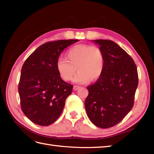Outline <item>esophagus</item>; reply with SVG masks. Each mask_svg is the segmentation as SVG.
Wrapping results in <instances>:
<instances>
[{"instance_id":"obj_1","label":"esophagus","mask_w":154,"mask_h":154,"mask_svg":"<svg viewBox=\"0 0 154 154\" xmlns=\"http://www.w3.org/2000/svg\"><path fill=\"white\" fill-rule=\"evenodd\" d=\"M79 87H80L78 86V85H74V86H73V90L76 91V90H77L78 89H79Z\"/></svg>"}]
</instances>
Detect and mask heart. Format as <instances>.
Here are the masks:
<instances>
[{
	"instance_id": "b5f03b06",
	"label": "heart",
	"mask_w": 154,
	"mask_h": 154,
	"mask_svg": "<svg viewBox=\"0 0 154 154\" xmlns=\"http://www.w3.org/2000/svg\"><path fill=\"white\" fill-rule=\"evenodd\" d=\"M65 57L59 58L56 63L58 74L65 81L72 79L76 69L79 71L75 75L73 81L79 83H85L91 79L97 80L104 71L103 52L96 45H74L66 51Z\"/></svg>"
}]
</instances>
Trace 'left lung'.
Instances as JSON below:
<instances>
[{"label":"left lung","instance_id":"obj_1","mask_svg":"<svg viewBox=\"0 0 154 154\" xmlns=\"http://www.w3.org/2000/svg\"><path fill=\"white\" fill-rule=\"evenodd\" d=\"M104 56V69L97 82L87 87V116L101 128L122 121L134 106L138 75L133 59L115 42L96 40Z\"/></svg>","mask_w":154,"mask_h":154}]
</instances>
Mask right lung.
<instances>
[{
    "instance_id": "1",
    "label": "right lung",
    "mask_w": 154,
    "mask_h": 154,
    "mask_svg": "<svg viewBox=\"0 0 154 154\" xmlns=\"http://www.w3.org/2000/svg\"><path fill=\"white\" fill-rule=\"evenodd\" d=\"M78 41L46 42L38 47L23 64L18 93L22 112L32 122L49 126L61 115L73 85L60 77L56 63L62 51Z\"/></svg>"
}]
</instances>
